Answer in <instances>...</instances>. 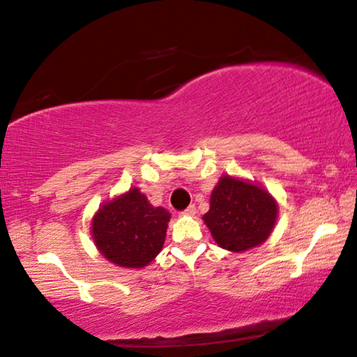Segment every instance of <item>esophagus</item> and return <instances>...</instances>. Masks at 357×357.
Returning a JSON list of instances; mask_svg holds the SVG:
<instances>
[{
    "instance_id": "1",
    "label": "esophagus",
    "mask_w": 357,
    "mask_h": 357,
    "mask_svg": "<svg viewBox=\"0 0 357 357\" xmlns=\"http://www.w3.org/2000/svg\"><path fill=\"white\" fill-rule=\"evenodd\" d=\"M179 215H181V217H194V215H195V207H194V205H189V207L185 208L184 212H181Z\"/></svg>"
}]
</instances>
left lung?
<instances>
[{
  "instance_id": "8db88e82",
  "label": "left lung",
  "mask_w": 357,
  "mask_h": 357,
  "mask_svg": "<svg viewBox=\"0 0 357 357\" xmlns=\"http://www.w3.org/2000/svg\"><path fill=\"white\" fill-rule=\"evenodd\" d=\"M202 218L220 248L244 252L272 234L278 204L260 184L225 174L213 188L210 210Z\"/></svg>"
}]
</instances>
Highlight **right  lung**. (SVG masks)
<instances>
[{
	"instance_id": "right-lung-1",
	"label": "right lung",
	"mask_w": 357,
	"mask_h": 357,
	"mask_svg": "<svg viewBox=\"0 0 357 357\" xmlns=\"http://www.w3.org/2000/svg\"><path fill=\"white\" fill-rule=\"evenodd\" d=\"M172 213L153 207L139 188L102 204L92 218L95 248L108 262L124 268H144L163 248Z\"/></svg>"
}]
</instances>
